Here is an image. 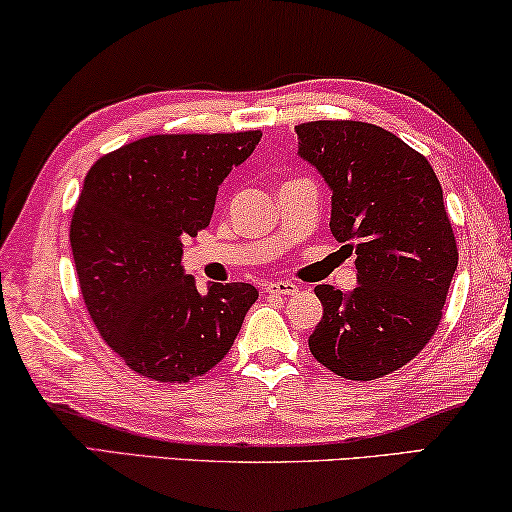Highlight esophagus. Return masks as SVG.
Here are the masks:
<instances>
[{
  "label": "esophagus",
  "instance_id": "1",
  "mask_svg": "<svg viewBox=\"0 0 512 512\" xmlns=\"http://www.w3.org/2000/svg\"><path fill=\"white\" fill-rule=\"evenodd\" d=\"M266 294H271V297H290V294H297L299 287L290 283V280H276V283H269L264 287Z\"/></svg>",
  "mask_w": 512,
  "mask_h": 512
}]
</instances>
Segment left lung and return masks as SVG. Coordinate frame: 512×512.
Wrapping results in <instances>:
<instances>
[{"mask_svg":"<svg viewBox=\"0 0 512 512\" xmlns=\"http://www.w3.org/2000/svg\"><path fill=\"white\" fill-rule=\"evenodd\" d=\"M299 155L331 190L329 229L355 255L357 287L318 285L322 320L308 348L348 380L408 364L441 322L457 243L427 157L383 127L315 120L294 127Z\"/></svg>","mask_w":512,"mask_h":512,"instance_id":"obj_1","label":"left lung"}]
</instances>
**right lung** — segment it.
Instances as JSON below:
<instances>
[{"instance_id":"1","label":"right lung","mask_w":512,"mask_h":512,"mask_svg":"<svg viewBox=\"0 0 512 512\" xmlns=\"http://www.w3.org/2000/svg\"><path fill=\"white\" fill-rule=\"evenodd\" d=\"M262 132L155 134L99 157L71 218L83 301L109 348L139 376L187 383L232 348L257 290L211 283L181 266L183 239L213 215L218 185Z\"/></svg>"}]
</instances>
